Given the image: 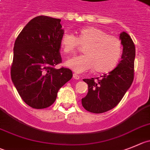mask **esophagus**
<instances>
[{
  "mask_svg": "<svg viewBox=\"0 0 150 150\" xmlns=\"http://www.w3.org/2000/svg\"><path fill=\"white\" fill-rule=\"evenodd\" d=\"M73 78L75 80H78L80 78V76L78 75H77L76 73L73 74Z\"/></svg>",
  "mask_w": 150,
  "mask_h": 150,
  "instance_id": "esophagus-1",
  "label": "esophagus"
}]
</instances>
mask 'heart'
<instances>
[{
	"label": "heart",
	"instance_id": "heart-1",
	"mask_svg": "<svg viewBox=\"0 0 150 150\" xmlns=\"http://www.w3.org/2000/svg\"><path fill=\"white\" fill-rule=\"evenodd\" d=\"M79 44L85 46L84 54L75 56L65 62L67 67L77 73L93 69L100 73L110 72L118 64L122 54L119 39L96 27L81 29L77 38L68 33L61 36V48L65 54L75 52Z\"/></svg>",
	"mask_w": 150,
	"mask_h": 150
}]
</instances>
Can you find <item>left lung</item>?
Instances as JSON below:
<instances>
[{"label":"left lung","mask_w":150,"mask_h":150,"mask_svg":"<svg viewBox=\"0 0 150 150\" xmlns=\"http://www.w3.org/2000/svg\"><path fill=\"white\" fill-rule=\"evenodd\" d=\"M120 40L123 53L117 67L100 76V79H83L88 84V92L81 99V103L85 110L90 112L103 113L115 107L133 81L135 44L125 32L120 34Z\"/></svg>","instance_id":"left-lung-1"}]
</instances>
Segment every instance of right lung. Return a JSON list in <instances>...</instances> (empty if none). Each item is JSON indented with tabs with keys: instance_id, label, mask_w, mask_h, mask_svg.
<instances>
[{
	"instance_id": "obj_1",
	"label": "right lung",
	"mask_w": 150,
	"mask_h": 150,
	"mask_svg": "<svg viewBox=\"0 0 150 150\" xmlns=\"http://www.w3.org/2000/svg\"><path fill=\"white\" fill-rule=\"evenodd\" d=\"M61 19L38 16L24 26L15 40L12 81L23 101L35 109H44L56 100L58 92L72 78L67 68L55 69L61 62Z\"/></svg>"
}]
</instances>
